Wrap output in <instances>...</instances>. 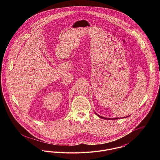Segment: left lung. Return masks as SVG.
I'll use <instances>...</instances> for the list:
<instances>
[{
	"label": "left lung",
	"mask_w": 160,
	"mask_h": 160,
	"mask_svg": "<svg viewBox=\"0 0 160 160\" xmlns=\"http://www.w3.org/2000/svg\"><path fill=\"white\" fill-rule=\"evenodd\" d=\"M95 113L96 114L97 116H98L99 118H101V119H106V120H113V119H122V118H128V117H129V116H127V117H124V118H105V117H103V116H100L98 114H97V113H95Z\"/></svg>",
	"instance_id": "8db88e82"
}]
</instances>
